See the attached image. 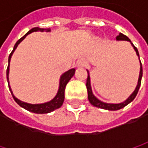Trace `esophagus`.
<instances>
[{"label":"esophagus","instance_id":"1","mask_svg":"<svg viewBox=\"0 0 148 148\" xmlns=\"http://www.w3.org/2000/svg\"><path fill=\"white\" fill-rule=\"evenodd\" d=\"M76 66H77V68H84V67H86V60H84V59L79 60V61L77 62V63H76Z\"/></svg>","mask_w":148,"mask_h":148}]
</instances>
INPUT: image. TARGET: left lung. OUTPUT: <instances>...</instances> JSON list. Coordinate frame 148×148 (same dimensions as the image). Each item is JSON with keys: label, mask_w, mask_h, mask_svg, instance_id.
Returning <instances> with one entry per match:
<instances>
[{"label": "left lung", "mask_w": 148, "mask_h": 148, "mask_svg": "<svg viewBox=\"0 0 148 148\" xmlns=\"http://www.w3.org/2000/svg\"><path fill=\"white\" fill-rule=\"evenodd\" d=\"M116 39L117 41H128L130 42L132 47L134 48L139 60H140V56H139V52H138V49H136V47L131 43L130 39L123 35V33H120L116 38ZM87 71V79H86V88H87V94H88V100L89 102L92 103L93 106L95 107H98V108H100V109H103V110H120L123 107H125L126 105H128L130 103H131L134 99V98L136 97L137 93H138V91H139V88L140 86V82H141V78H142V65H141V62H140V74H139V79H138V83H137V86L134 89L133 92L130 94V96L126 99L124 100L123 102L119 103H104V102H102L101 100H99V99H97L93 93H92V86H91V79H90V74H89V71Z\"/></svg>", "instance_id": "1"}]
</instances>
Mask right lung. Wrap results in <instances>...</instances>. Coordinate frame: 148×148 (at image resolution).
I'll return each instance as SVG.
<instances>
[{
    "instance_id": "add662e5",
    "label": "right lung",
    "mask_w": 148,
    "mask_h": 148,
    "mask_svg": "<svg viewBox=\"0 0 148 148\" xmlns=\"http://www.w3.org/2000/svg\"><path fill=\"white\" fill-rule=\"evenodd\" d=\"M50 32V29H44V28H39V27H34L32 29H31L25 36H23L19 40L17 41V43L15 44L14 47V49L13 51L11 52V54L9 55V57H8V69H7V79H8V87H9V90L13 95V98L15 100V102L18 103L20 107L25 109L26 110L28 111H31V112H33V113H36V114H45V113H49L51 111H54L55 110L60 108L64 101V92H65V87L68 84V82L70 80V79L74 76V73H75V69H69L68 70L67 72L63 73V74L61 75L60 77V81H59V88H58V91H57V93L56 95L49 102H45V103H26V102H23L21 100H19L18 99H17L14 95L13 93V91L11 89V86L9 85V65H10V61H11V58H12V56L14 52V50L17 49L18 45H19L25 38L27 35L31 34L32 32Z\"/></svg>"
}]
</instances>
